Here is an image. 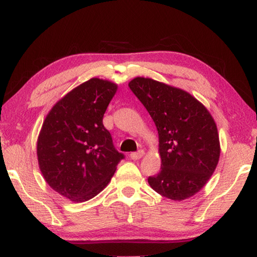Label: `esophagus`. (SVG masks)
<instances>
[{
    "instance_id": "obj_1",
    "label": "esophagus",
    "mask_w": 257,
    "mask_h": 257,
    "mask_svg": "<svg viewBox=\"0 0 257 257\" xmlns=\"http://www.w3.org/2000/svg\"><path fill=\"white\" fill-rule=\"evenodd\" d=\"M144 151H138V152H134V153L130 154V159L134 161H137L139 159H142L144 156Z\"/></svg>"
}]
</instances>
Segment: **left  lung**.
I'll list each match as a JSON object with an SVG mask.
<instances>
[{
  "label": "left lung",
  "instance_id": "1",
  "mask_svg": "<svg viewBox=\"0 0 257 257\" xmlns=\"http://www.w3.org/2000/svg\"><path fill=\"white\" fill-rule=\"evenodd\" d=\"M128 85L159 133L161 171L149 178L150 186L173 201L194 196L220 159L219 133L211 113L193 95L164 82L136 77Z\"/></svg>",
  "mask_w": 257,
  "mask_h": 257
}]
</instances>
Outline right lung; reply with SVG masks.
Wrapping results in <instances>:
<instances>
[{"mask_svg": "<svg viewBox=\"0 0 257 257\" xmlns=\"http://www.w3.org/2000/svg\"><path fill=\"white\" fill-rule=\"evenodd\" d=\"M118 85L92 78L59 99L47 113L37 139L45 181L73 203L105 188L123 154L114 149L103 116Z\"/></svg>", "mask_w": 257, "mask_h": 257, "instance_id": "right-lung-1", "label": "right lung"}]
</instances>
